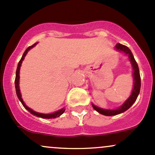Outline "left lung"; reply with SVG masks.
<instances>
[{
	"label": "left lung",
	"instance_id": "obj_1",
	"mask_svg": "<svg viewBox=\"0 0 155 155\" xmlns=\"http://www.w3.org/2000/svg\"><path fill=\"white\" fill-rule=\"evenodd\" d=\"M115 49L118 51H124V53H126V54L129 56V60H130L131 64L132 65L133 67V77H134V89H133L132 93H131V96L129 97V99H128L120 107L118 108L117 109H115V110H106V109H103L99 107H97V106H95L94 105L92 104V107L94 108V110L97 111V112L100 113V114H102L106 116L117 115V114L124 112L125 111L129 109V108L132 106V104L135 102L136 100H137L138 94H139L140 93V90L141 82L139 68H138V65L137 64V62H136L135 59H134L131 50L126 46H124V45L120 44H117L116 45Z\"/></svg>",
	"mask_w": 155,
	"mask_h": 155
}]
</instances>
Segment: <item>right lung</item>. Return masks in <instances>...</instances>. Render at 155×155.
<instances>
[{
	"mask_svg": "<svg viewBox=\"0 0 155 155\" xmlns=\"http://www.w3.org/2000/svg\"><path fill=\"white\" fill-rule=\"evenodd\" d=\"M37 44V43H35V44H34L33 45H31V46H29V47L27 48V49H26V51H24V53L23 54V56L22 58H21V59L20 60L19 63H18V67H17V70H16V77H15V90H16V94H17V96L18 97V99L21 101V104H22L23 106H24L25 108H26V109H27L28 111H29V112L31 113V114H34V115H36L37 117H42V118H47V119H49V118H55V117H59L60 115H61V114H63V113L64 112L65 109H61V110L56 111V112L54 113H52V114H42V113H38V112H36V111H34L32 110V109H31L30 108H29L28 106H26V105H25L24 101H23V99L21 98V92H20V89H19V72H20V68H21V64H22V61H24V57L26 55V54H27L28 51L29 50V49H31L32 47H34L35 45Z\"/></svg>",
	"mask_w": 155,
	"mask_h": 155,
	"instance_id": "add662e5",
	"label": "right lung"
}]
</instances>
